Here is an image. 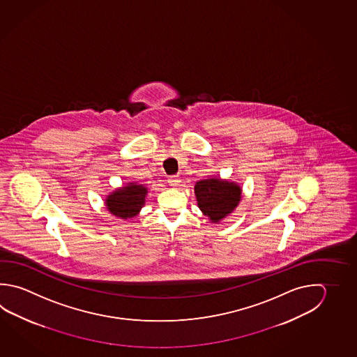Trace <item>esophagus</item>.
Returning a JSON list of instances; mask_svg holds the SVG:
<instances>
[{
  "label": "esophagus",
  "instance_id": "1",
  "mask_svg": "<svg viewBox=\"0 0 357 357\" xmlns=\"http://www.w3.org/2000/svg\"><path fill=\"white\" fill-rule=\"evenodd\" d=\"M167 181H169V185L171 188H178L180 183H181V180H180L178 176H171Z\"/></svg>",
  "mask_w": 357,
  "mask_h": 357
}]
</instances>
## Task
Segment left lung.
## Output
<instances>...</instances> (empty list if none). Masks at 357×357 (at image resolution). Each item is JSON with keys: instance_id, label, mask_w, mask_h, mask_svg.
Wrapping results in <instances>:
<instances>
[{"instance_id": "left-lung-1", "label": "left lung", "mask_w": 357, "mask_h": 357, "mask_svg": "<svg viewBox=\"0 0 357 357\" xmlns=\"http://www.w3.org/2000/svg\"><path fill=\"white\" fill-rule=\"evenodd\" d=\"M194 190L197 206L214 224L224 220L238 208L243 191L239 183L215 176L196 182Z\"/></svg>"}]
</instances>
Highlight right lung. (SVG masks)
<instances>
[{
    "instance_id": "obj_1",
    "label": "right lung",
    "mask_w": 357,
    "mask_h": 357,
    "mask_svg": "<svg viewBox=\"0 0 357 357\" xmlns=\"http://www.w3.org/2000/svg\"><path fill=\"white\" fill-rule=\"evenodd\" d=\"M149 188L138 182H128L122 188H116L104 199L105 208L110 214L119 219H132L141 213Z\"/></svg>"
}]
</instances>
